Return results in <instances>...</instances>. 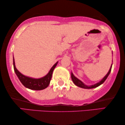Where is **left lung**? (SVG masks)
I'll list each match as a JSON object with an SVG mask.
<instances>
[{"mask_svg":"<svg viewBox=\"0 0 125 125\" xmlns=\"http://www.w3.org/2000/svg\"><path fill=\"white\" fill-rule=\"evenodd\" d=\"M113 53V52H112ZM112 65H111V66L110 68V69H109V71L105 75V76L104 77L102 78V79L100 81H99L98 83H95V84L94 85H85L84 83H83V81H81V80L78 79L76 77L74 76V75L73 74L72 72H71V78H72V81L73 82V83H74L75 85H76V86H77L78 87H80V88H83V89H93V88H97V87H98L101 85V84H102L106 80V78H107V77L109 76V74H110V72H111V70H112Z\"/></svg>","mask_w":125,"mask_h":125,"instance_id":"left-lung-1","label":"left lung"}]
</instances>
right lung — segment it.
I'll list each match as a JSON object with an SVG mask.
<instances>
[{"mask_svg": "<svg viewBox=\"0 0 125 125\" xmlns=\"http://www.w3.org/2000/svg\"><path fill=\"white\" fill-rule=\"evenodd\" d=\"M57 63L58 61L53 65V66L49 70L48 74H46L45 76L39 78H35L25 76V75L20 73L16 69V66H15L14 57H13V68H14V71L17 76H18V78L25 88L34 90H43L48 86L49 83H50L51 78H52L53 72V70L57 65Z\"/></svg>", "mask_w": 125, "mask_h": 125, "instance_id": "obj_1", "label": "right lung"}]
</instances>
